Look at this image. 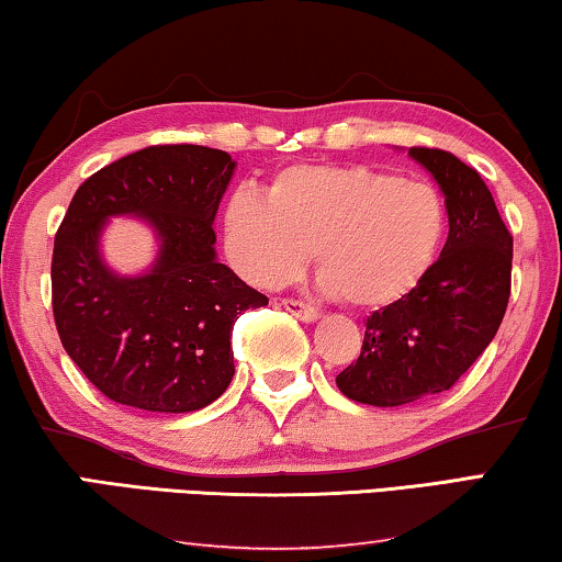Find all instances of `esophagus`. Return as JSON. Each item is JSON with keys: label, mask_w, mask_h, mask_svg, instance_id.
I'll return each mask as SVG.
<instances>
[{"label": "esophagus", "mask_w": 562, "mask_h": 562, "mask_svg": "<svg viewBox=\"0 0 562 562\" xmlns=\"http://www.w3.org/2000/svg\"><path fill=\"white\" fill-rule=\"evenodd\" d=\"M281 306L286 308L289 314H293V316L301 318V322H306V324L316 322V318H318V311H316L314 306L304 304V301H296V299H283V301H281Z\"/></svg>", "instance_id": "34e87169"}]
</instances>
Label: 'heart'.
I'll list each match as a JSON object with an SVG mask.
<instances>
[{"label": "heart", "instance_id": "obj_1", "mask_svg": "<svg viewBox=\"0 0 562 562\" xmlns=\"http://www.w3.org/2000/svg\"><path fill=\"white\" fill-rule=\"evenodd\" d=\"M445 228L435 186L369 166H289L266 195L238 188L223 211L226 251L244 279L283 286L314 251L322 286L357 308L407 296L435 261Z\"/></svg>", "mask_w": 562, "mask_h": 562}]
</instances>
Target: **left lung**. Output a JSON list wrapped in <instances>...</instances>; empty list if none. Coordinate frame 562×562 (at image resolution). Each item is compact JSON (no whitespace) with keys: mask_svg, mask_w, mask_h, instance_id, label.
<instances>
[{"mask_svg":"<svg viewBox=\"0 0 562 562\" xmlns=\"http://www.w3.org/2000/svg\"><path fill=\"white\" fill-rule=\"evenodd\" d=\"M445 193L450 236L407 296L367 318L357 361L336 376L349 400L400 407L454 386L503 324L513 236L480 172L439 148H409Z\"/></svg>","mask_w":562,"mask_h":562,"instance_id":"8db88e82","label":"left lung"}]
</instances>
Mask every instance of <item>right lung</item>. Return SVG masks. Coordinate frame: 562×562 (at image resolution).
<instances>
[{
  "mask_svg": "<svg viewBox=\"0 0 562 562\" xmlns=\"http://www.w3.org/2000/svg\"><path fill=\"white\" fill-rule=\"evenodd\" d=\"M233 168L223 150L150 145L77 188L52 251V311L65 351L108 400L183 414L231 384L233 324L269 304L215 258L213 221ZM112 214H137L159 233L148 274L117 277L101 261Z\"/></svg>",
  "mask_w": 562,
  "mask_h": 562,
  "instance_id": "obj_1",
  "label": "right lung"
}]
</instances>
